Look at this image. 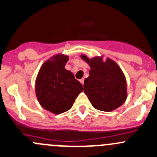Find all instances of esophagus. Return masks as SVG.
<instances>
[{
  "mask_svg": "<svg viewBox=\"0 0 157 157\" xmlns=\"http://www.w3.org/2000/svg\"><path fill=\"white\" fill-rule=\"evenodd\" d=\"M80 83H81L82 84H83V83H84V79H83V78L80 79Z\"/></svg>",
  "mask_w": 157,
  "mask_h": 157,
  "instance_id": "1",
  "label": "esophagus"
}]
</instances>
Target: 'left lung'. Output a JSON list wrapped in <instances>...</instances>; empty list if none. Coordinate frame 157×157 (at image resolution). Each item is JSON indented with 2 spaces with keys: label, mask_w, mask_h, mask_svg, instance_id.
Returning a JSON list of instances; mask_svg holds the SVG:
<instances>
[{
  "label": "left lung",
  "mask_w": 157,
  "mask_h": 157,
  "mask_svg": "<svg viewBox=\"0 0 157 157\" xmlns=\"http://www.w3.org/2000/svg\"><path fill=\"white\" fill-rule=\"evenodd\" d=\"M81 59L90 66V76L84 80V92L95 109L110 112L121 106L127 98L126 80L114 61L102 56Z\"/></svg>",
  "instance_id": "obj_1"
}]
</instances>
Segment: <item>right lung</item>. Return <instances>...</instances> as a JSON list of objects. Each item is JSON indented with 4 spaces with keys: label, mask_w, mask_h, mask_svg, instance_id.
Wrapping results in <instances>:
<instances>
[{
    "label": "right lung",
    "mask_w": 157,
    "mask_h": 157,
    "mask_svg": "<svg viewBox=\"0 0 157 157\" xmlns=\"http://www.w3.org/2000/svg\"><path fill=\"white\" fill-rule=\"evenodd\" d=\"M68 56L57 54L46 61L40 69L35 92L40 105L54 114H60L72 107L83 86L74 74L65 68Z\"/></svg>",
    "instance_id": "1"
}]
</instances>
